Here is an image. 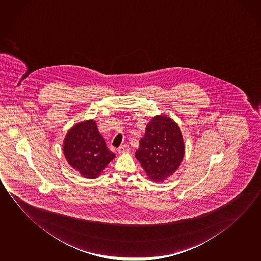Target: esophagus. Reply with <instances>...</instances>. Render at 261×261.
Here are the masks:
<instances>
[{
	"label": "esophagus",
	"instance_id": "1",
	"mask_svg": "<svg viewBox=\"0 0 261 261\" xmlns=\"http://www.w3.org/2000/svg\"><path fill=\"white\" fill-rule=\"evenodd\" d=\"M117 151L118 152H120V153H123V152H128L130 151V147H129V145H121L117 149Z\"/></svg>",
	"mask_w": 261,
	"mask_h": 261
}]
</instances>
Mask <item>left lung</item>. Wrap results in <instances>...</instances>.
Listing matches in <instances>:
<instances>
[{
  "label": "left lung",
  "instance_id": "1",
  "mask_svg": "<svg viewBox=\"0 0 261 261\" xmlns=\"http://www.w3.org/2000/svg\"><path fill=\"white\" fill-rule=\"evenodd\" d=\"M180 127L168 116H156L149 122L136 157L149 179L164 181L180 166L185 156Z\"/></svg>",
  "mask_w": 261,
  "mask_h": 261
}]
</instances>
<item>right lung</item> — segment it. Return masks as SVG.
<instances>
[{
  "label": "right lung",
  "mask_w": 261,
  "mask_h": 261,
  "mask_svg": "<svg viewBox=\"0 0 261 261\" xmlns=\"http://www.w3.org/2000/svg\"><path fill=\"white\" fill-rule=\"evenodd\" d=\"M63 152L68 164L89 179L99 176L116 156L108 148L94 120L81 122L68 130Z\"/></svg>",
  "instance_id": "1"
}]
</instances>
